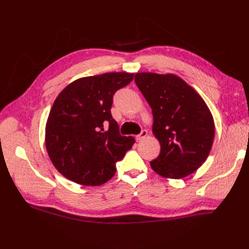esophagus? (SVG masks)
<instances>
[{
  "label": "esophagus",
  "instance_id": "1",
  "mask_svg": "<svg viewBox=\"0 0 249 249\" xmlns=\"http://www.w3.org/2000/svg\"><path fill=\"white\" fill-rule=\"evenodd\" d=\"M146 136H147V130L146 129H142L141 133L136 137V139L137 140H142V139H144Z\"/></svg>",
  "mask_w": 249,
  "mask_h": 249
}]
</instances>
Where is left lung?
Instances as JSON below:
<instances>
[{"label":"left lung","mask_w":249,"mask_h":249,"mask_svg":"<svg viewBox=\"0 0 249 249\" xmlns=\"http://www.w3.org/2000/svg\"><path fill=\"white\" fill-rule=\"evenodd\" d=\"M135 82L153 113V134L160 153L150 161L153 170L169 178L195 172L212 149L215 126L200 95L183 79L167 73L138 72Z\"/></svg>","instance_id":"obj_1"}]
</instances>
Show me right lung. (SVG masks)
Segmentation results:
<instances>
[{"label":"right lung","instance_id":"obj_1","mask_svg":"<svg viewBox=\"0 0 249 249\" xmlns=\"http://www.w3.org/2000/svg\"><path fill=\"white\" fill-rule=\"evenodd\" d=\"M134 73L107 72L80 78L54 100L46 124V149L56 170L86 186L112 178L115 163L135 143L121 136L111 115L113 95L129 84Z\"/></svg>","mask_w":249,"mask_h":249}]
</instances>
